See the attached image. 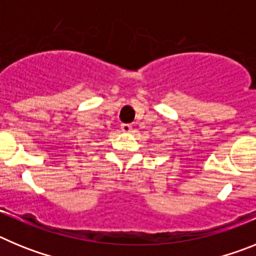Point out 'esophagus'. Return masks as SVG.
I'll use <instances>...</instances> for the list:
<instances>
[{
    "mask_svg": "<svg viewBox=\"0 0 256 256\" xmlns=\"http://www.w3.org/2000/svg\"><path fill=\"white\" fill-rule=\"evenodd\" d=\"M120 128H122V130H123L124 133L132 132V126H130V124H122Z\"/></svg>",
    "mask_w": 256,
    "mask_h": 256,
    "instance_id": "1",
    "label": "esophagus"
}]
</instances>
